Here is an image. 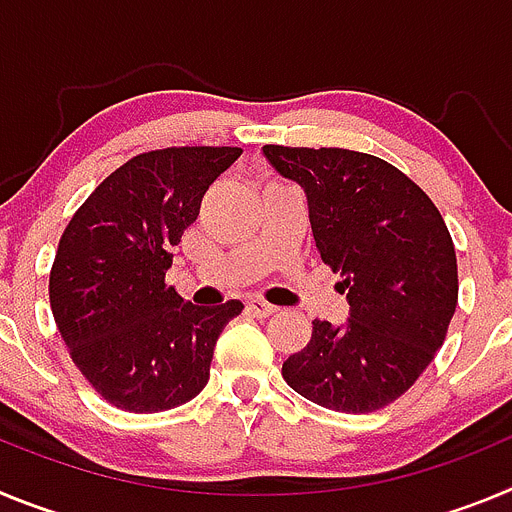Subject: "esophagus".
I'll list each match as a JSON object with an SVG mask.
<instances>
[{
  "mask_svg": "<svg viewBox=\"0 0 512 512\" xmlns=\"http://www.w3.org/2000/svg\"><path fill=\"white\" fill-rule=\"evenodd\" d=\"M246 310L251 312L253 318H269V315H274V312H277V307L269 305V302H264V300H256V297H253V300L246 302Z\"/></svg>",
  "mask_w": 512,
  "mask_h": 512,
  "instance_id": "1",
  "label": "esophagus"
}]
</instances>
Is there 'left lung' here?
I'll list each match as a JSON object with an SVG mask.
<instances>
[{"label": "left lung", "instance_id": "left-lung-1", "mask_svg": "<svg viewBox=\"0 0 512 512\" xmlns=\"http://www.w3.org/2000/svg\"><path fill=\"white\" fill-rule=\"evenodd\" d=\"M300 184L320 259L341 271L351 318L312 320L282 377L338 413H374L418 382L446 341L459 300L451 233L433 200L384 158L346 148L264 146Z\"/></svg>", "mask_w": 512, "mask_h": 512}]
</instances>
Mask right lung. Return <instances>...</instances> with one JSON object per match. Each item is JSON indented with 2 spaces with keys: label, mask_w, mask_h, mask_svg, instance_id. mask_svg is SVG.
<instances>
[{
  "label": "right lung",
  "mask_w": 512,
  "mask_h": 512,
  "mask_svg": "<svg viewBox=\"0 0 512 512\" xmlns=\"http://www.w3.org/2000/svg\"><path fill=\"white\" fill-rule=\"evenodd\" d=\"M238 156L230 146L138 153L63 230L48 282L53 318L79 372L115 408L161 413L205 390L217 336L243 305H189L166 269L210 184Z\"/></svg>",
  "instance_id": "1"
}]
</instances>
